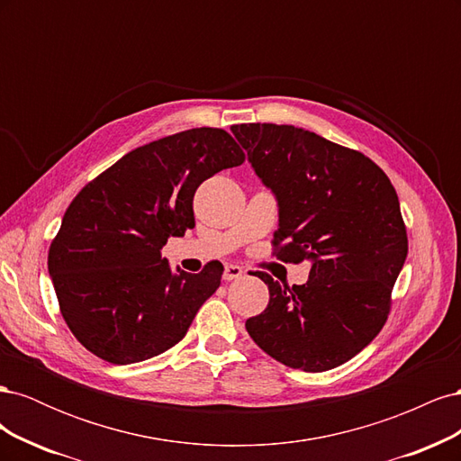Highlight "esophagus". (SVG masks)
Instances as JSON below:
<instances>
[{
	"label": "esophagus",
	"instance_id": "1",
	"mask_svg": "<svg viewBox=\"0 0 461 461\" xmlns=\"http://www.w3.org/2000/svg\"><path fill=\"white\" fill-rule=\"evenodd\" d=\"M242 275L244 271L239 265H225V269H222V278H225V281H234V278H240Z\"/></svg>",
	"mask_w": 461,
	"mask_h": 461
}]
</instances>
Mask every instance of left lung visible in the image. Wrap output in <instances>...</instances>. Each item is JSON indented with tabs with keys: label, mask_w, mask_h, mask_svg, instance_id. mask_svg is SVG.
<instances>
[{
	"label": "left lung",
	"mask_w": 461,
	"mask_h": 461,
	"mask_svg": "<svg viewBox=\"0 0 461 461\" xmlns=\"http://www.w3.org/2000/svg\"><path fill=\"white\" fill-rule=\"evenodd\" d=\"M230 131L276 200V258L312 265L308 283L292 288L258 273L269 303L246 330L288 367H339L383 329L408 256L396 190L364 153L305 129L252 122Z\"/></svg>",
	"instance_id": "obj_1"
}]
</instances>
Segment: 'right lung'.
I'll use <instances>...</instances> for the list:
<instances>
[{
	"mask_svg": "<svg viewBox=\"0 0 461 461\" xmlns=\"http://www.w3.org/2000/svg\"><path fill=\"white\" fill-rule=\"evenodd\" d=\"M240 163L229 132L190 129L129 151L78 192L50 246L48 271L86 350L129 366L185 337L219 288L222 265L173 271L161 248L194 229L192 200L203 180Z\"/></svg>",
	"mask_w": 461,
	"mask_h": 461,
	"instance_id": "obj_1",
	"label": "right lung"
}]
</instances>
